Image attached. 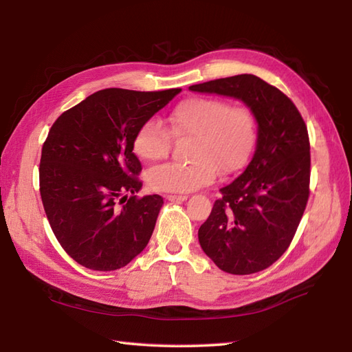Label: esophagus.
Instances as JSON below:
<instances>
[{
  "label": "esophagus",
  "instance_id": "1",
  "mask_svg": "<svg viewBox=\"0 0 352 352\" xmlns=\"http://www.w3.org/2000/svg\"><path fill=\"white\" fill-rule=\"evenodd\" d=\"M166 198L169 201H186L188 199V195H177V193H169V195H166Z\"/></svg>",
  "mask_w": 352,
  "mask_h": 352
}]
</instances>
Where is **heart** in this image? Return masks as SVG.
Listing matches in <instances>:
<instances>
[{
	"label": "heart",
	"instance_id": "b5f03b06",
	"mask_svg": "<svg viewBox=\"0 0 352 352\" xmlns=\"http://www.w3.org/2000/svg\"><path fill=\"white\" fill-rule=\"evenodd\" d=\"M170 136L190 139L189 163H164L148 170L146 183L155 192H190L210 184L218 170L242 169L256 142V121L245 106H230L222 98L193 96L168 116V129L155 119L140 124L133 151L142 162H159L169 153Z\"/></svg>",
	"mask_w": 352,
	"mask_h": 352
}]
</instances>
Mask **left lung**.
Segmentation results:
<instances>
[{
	"label": "left lung",
	"mask_w": 352,
	"mask_h": 352,
	"mask_svg": "<svg viewBox=\"0 0 352 352\" xmlns=\"http://www.w3.org/2000/svg\"><path fill=\"white\" fill-rule=\"evenodd\" d=\"M189 89L241 100L257 121L252 160L233 183L221 189V198L199 227L198 239L203 251L223 272H260L286 252L307 206V125L280 89L251 74Z\"/></svg>",
	"instance_id": "8db88e82"
}]
</instances>
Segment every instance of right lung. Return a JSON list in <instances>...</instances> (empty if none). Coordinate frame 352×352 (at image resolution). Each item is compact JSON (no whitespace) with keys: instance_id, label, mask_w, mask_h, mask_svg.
Masks as SVG:
<instances>
[{"instance_id":"right-lung-1","label":"right lung","mask_w":352,"mask_h":352,"mask_svg":"<svg viewBox=\"0 0 352 352\" xmlns=\"http://www.w3.org/2000/svg\"><path fill=\"white\" fill-rule=\"evenodd\" d=\"M180 92L104 89L52 124L42 146L41 198L52 233L81 266L115 271L148 245L163 198H138L142 164L133 138Z\"/></svg>"}]
</instances>
